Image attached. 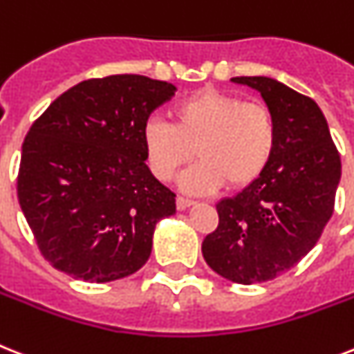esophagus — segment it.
Instances as JSON below:
<instances>
[{
    "mask_svg": "<svg viewBox=\"0 0 354 354\" xmlns=\"http://www.w3.org/2000/svg\"><path fill=\"white\" fill-rule=\"evenodd\" d=\"M192 200L191 198H185V196H178L176 198V207H178V211H183V209H187L189 205H192Z\"/></svg>",
    "mask_w": 354,
    "mask_h": 354,
    "instance_id": "34e87169",
    "label": "esophagus"
}]
</instances>
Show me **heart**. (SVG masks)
Instances as JSON below:
<instances>
[{"mask_svg":"<svg viewBox=\"0 0 354 354\" xmlns=\"http://www.w3.org/2000/svg\"><path fill=\"white\" fill-rule=\"evenodd\" d=\"M174 125L149 116L142 125L147 167L158 180L169 182L196 154L202 162L183 176L191 192L218 191L223 183L245 189L258 182L271 165L278 147V123L261 102L205 88L178 102Z\"/></svg>","mask_w":354,"mask_h":354,"instance_id":"obj_1","label":"heart"}]
</instances>
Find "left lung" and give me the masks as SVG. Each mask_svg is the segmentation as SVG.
Masks as SVG:
<instances>
[{"label":"left lung","instance_id":"obj_1","mask_svg":"<svg viewBox=\"0 0 354 354\" xmlns=\"http://www.w3.org/2000/svg\"><path fill=\"white\" fill-rule=\"evenodd\" d=\"M257 88L278 123V147L266 174L216 203L207 234V266L236 283H260L295 267L320 240L335 211L342 162L320 107L266 76L232 77Z\"/></svg>","mask_w":354,"mask_h":354}]
</instances>
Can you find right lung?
I'll use <instances>...</instances> for the list:
<instances>
[{
    "instance_id": "add662e5",
    "label": "right lung",
    "mask_w": 354,
    "mask_h": 354,
    "mask_svg": "<svg viewBox=\"0 0 354 354\" xmlns=\"http://www.w3.org/2000/svg\"><path fill=\"white\" fill-rule=\"evenodd\" d=\"M174 93L140 74L93 77L57 96L28 129L18 200L57 271L103 283L145 266L176 194L145 165L142 125Z\"/></svg>"
}]
</instances>
